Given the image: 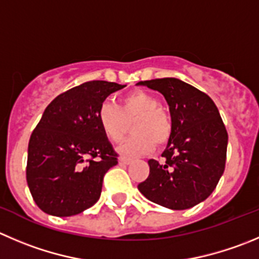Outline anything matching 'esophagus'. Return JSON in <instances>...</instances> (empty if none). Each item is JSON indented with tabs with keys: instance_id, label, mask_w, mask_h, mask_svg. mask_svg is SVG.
Masks as SVG:
<instances>
[{
	"instance_id": "obj_1",
	"label": "esophagus",
	"mask_w": 259,
	"mask_h": 259,
	"mask_svg": "<svg viewBox=\"0 0 259 259\" xmlns=\"http://www.w3.org/2000/svg\"><path fill=\"white\" fill-rule=\"evenodd\" d=\"M119 162H120V164L128 165V164H131L132 160L128 159V157H119Z\"/></svg>"
}]
</instances>
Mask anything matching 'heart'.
I'll list each match as a JSON object with an SVG mask.
<instances>
[{
  "mask_svg": "<svg viewBox=\"0 0 259 259\" xmlns=\"http://www.w3.org/2000/svg\"><path fill=\"white\" fill-rule=\"evenodd\" d=\"M97 117L103 135L112 142L122 139L125 120L135 118L131 125L135 135L118 147V152L124 157L149 154L155 144H165L171 134V120L161 109L160 100L144 90H135L124 95L118 107L110 102L102 103Z\"/></svg>",
  "mask_w": 259,
  "mask_h": 259,
  "instance_id": "b5f03b06",
  "label": "heart"
}]
</instances>
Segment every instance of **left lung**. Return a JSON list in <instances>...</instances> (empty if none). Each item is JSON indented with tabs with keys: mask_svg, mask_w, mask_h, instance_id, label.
<instances>
[{
	"mask_svg": "<svg viewBox=\"0 0 259 259\" xmlns=\"http://www.w3.org/2000/svg\"><path fill=\"white\" fill-rule=\"evenodd\" d=\"M164 95L171 115V134L161 156L149 160L150 174L139 191L157 205L187 210L205 201L225 169L228 132L218 107L194 86L174 77L140 81Z\"/></svg>",
	"mask_w": 259,
	"mask_h": 259,
	"instance_id": "obj_1",
	"label": "left lung"
}]
</instances>
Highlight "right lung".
<instances>
[{"label": "right lung", "mask_w": 259, "mask_h": 259, "mask_svg": "<svg viewBox=\"0 0 259 259\" xmlns=\"http://www.w3.org/2000/svg\"><path fill=\"white\" fill-rule=\"evenodd\" d=\"M125 85L89 81L58 95L30 136L26 182L48 215L73 216L97 203L103 178L118 164L98 123V109Z\"/></svg>", "instance_id": "1"}]
</instances>
